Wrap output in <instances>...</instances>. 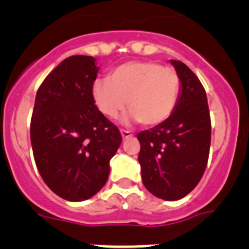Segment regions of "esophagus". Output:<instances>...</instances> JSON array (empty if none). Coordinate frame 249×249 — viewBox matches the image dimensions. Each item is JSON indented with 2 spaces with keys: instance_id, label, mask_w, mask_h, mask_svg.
Returning <instances> with one entry per match:
<instances>
[{
  "instance_id": "1",
  "label": "esophagus",
  "mask_w": 249,
  "mask_h": 249,
  "mask_svg": "<svg viewBox=\"0 0 249 249\" xmlns=\"http://www.w3.org/2000/svg\"><path fill=\"white\" fill-rule=\"evenodd\" d=\"M121 135H122L123 140H126V138H129L132 136V133L127 129H121Z\"/></svg>"
}]
</instances>
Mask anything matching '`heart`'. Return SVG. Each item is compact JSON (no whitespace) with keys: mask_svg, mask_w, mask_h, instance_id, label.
<instances>
[{"mask_svg":"<svg viewBox=\"0 0 249 249\" xmlns=\"http://www.w3.org/2000/svg\"><path fill=\"white\" fill-rule=\"evenodd\" d=\"M179 89L181 80L175 68L153 61H132L114 68L108 78L94 81L92 98L106 117L117 118L127 105L129 118L156 126L173 113Z\"/></svg>","mask_w":249,"mask_h":249,"instance_id":"obj_1","label":"heart"}]
</instances>
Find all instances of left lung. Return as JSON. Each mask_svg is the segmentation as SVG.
Wrapping results in <instances>:
<instances>
[{"label":"left lung","instance_id":"obj_1","mask_svg":"<svg viewBox=\"0 0 249 249\" xmlns=\"http://www.w3.org/2000/svg\"><path fill=\"white\" fill-rule=\"evenodd\" d=\"M181 93L164 122L137 135L144 187L158 198H183L201 181L208 162L211 117L207 94L198 77L181 61L171 59Z\"/></svg>","mask_w":249,"mask_h":249}]
</instances>
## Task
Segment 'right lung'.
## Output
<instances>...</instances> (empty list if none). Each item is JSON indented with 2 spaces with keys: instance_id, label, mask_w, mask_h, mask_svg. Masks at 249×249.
Segmentation results:
<instances>
[{
  "instance_id": "1",
  "label": "right lung",
  "mask_w": 249,
  "mask_h": 249,
  "mask_svg": "<svg viewBox=\"0 0 249 249\" xmlns=\"http://www.w3.org/2000/svg\"><path fill=\"white\" fill-rule=\"evenodd\" d=\"M91 56L63 59L39 86L31 144L45 183L61 198L81 202L106 184L122 136L92 98L100 68Z\"/></svg>"
}]
</instances>
